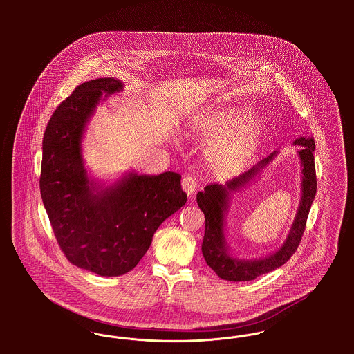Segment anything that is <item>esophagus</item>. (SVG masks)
<instances>
[{
  "instance_id": "esophagus-1",
  "label": "esophagus",
  "mask_w": 354,
  "mask_h": 354,
  "mask_svg": "<svg viewBox=\"0 0 354 354\" xmlns=\"http://www.w3.org/2000/svg\"><path fill=\"white\" fill-rule=\"evenodd\" d=\"M182 188H183V191H185L188 196L192 195L196 191V188H198V179L195 176H192V175H187V176L182 179Z\"/></svg>"
}]
</instances>
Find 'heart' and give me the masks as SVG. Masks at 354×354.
<instances>
[{"mask_svg":"<svg viewBox=\"0 0 354 354\" xmlns=\"http://www.w3.org/2000/svg\"><path fill=\"white\" fill-rule=\"evenodd\" d=\"M236 111H219L203 118L199 129L203 134L219 136L209 146L211 162L224 172L244 169L252 159L263 134L257 119H245Z\"/></svg>","mask_w":354,"mask_h":354,"instance_id":"b5f03b06","label":"heart"}]
</instances>
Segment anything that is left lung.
I'll use <instances>...</instances> for the list:
<instances>
[{"label":"left lung","instance_id":"obj_1","mask_svg":"<svg viewBox=\"0 0 354 354\" xmlns=\"http://www.w3.org/2000/svg\"><path fill=\"white\" fill-rule=\"evenodd\" d=\"M296 145L304 146L299 155L303 162V198L300 203V208L297 216L293 223L292 231L288 235L284 245L273 254L266 259L245 261L234 259L227 253L224 234H223V223H224V211L227 209L228 195L235 192L240 185H245L250 179L264 169L273 158L270 153L268 158L260 160L256 166L243 175L227 182L225 185H209L204 188L203 192H198L196 202L202 209L205 218V232L203 239L202 252L204 260L208 267L215 270V273L223 280L228 281H250L259 277L260 274L268 273L272 270L281 267L296 252L297 247L301 243L304 231L306 227V219L310 211V205L315 199L317 189V178L315 167V140L312 138H299L295 140Z\"/></svg>","mask_w":354,"mask_h":354}]
</instances>
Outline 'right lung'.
Wrapping results in <instances>:
<instances>
[{
  "mask_svg": "<svg viewBox=\"0 0 354 354\" xmlns=\"http://www.w3.org/2000/svg\"><path fill=\"white\" fill-rule=\"evenodd\" d=\"M120 90L113 78L77 86L53 113L42 140L39 189L57 243L71 264L100 276L133 270L158 227L187 202L175 172L131 174L93 192L81 158L84 124L102 94Z\"/></svg>",
  "mask_w": 354,
  "mask_h": 354,
  "instance_id": "obj_1",
  "label": "right lung"
}]
</instances>
